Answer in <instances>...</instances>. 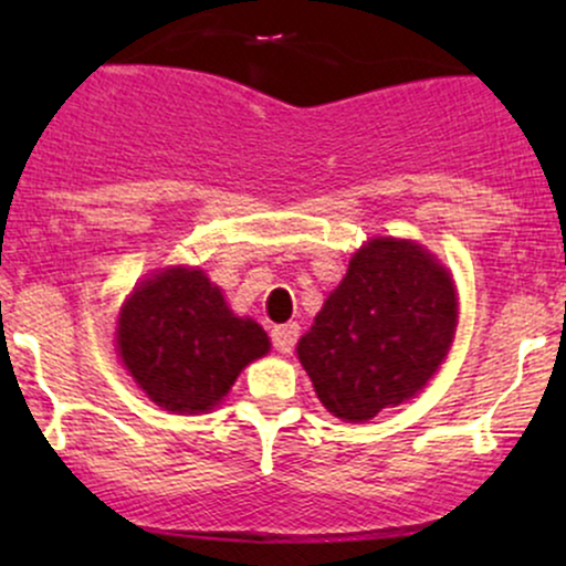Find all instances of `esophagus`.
<instances>
[{"label": "esophagus", "instance_id": "esophagus-1", "mask_svg": "<svg viewBox=\"0 0 566 566\" xmlns=\"http://www.w3.org/2000/svg\"><path fill=\"white\" fill-rule=\"evenodd\" d=\"M297 333H301V327H297L295 322L276 324V327L271 329V340H274V348L282 350V354H290V350L295 348V343H297Z\"/></svg>", "mask_w": 566, "mask_h": 566}]
</instances>
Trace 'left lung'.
<instances>
[{
    "instance_id": "8db88e82",
    "label": "left lung",
    "mask_w": 566,
    "mask_h": 566,
    "mask_svg": "<svg viewBox=\"0 0 566 566\" xmlns=\"http://www.w3.org/2000/svg\"><path fill=\"white\" fill-rule=\"evenodd\" d=\"M458 297L431 252L373 239L297 343V359L335 418L365 423L426 386L452 346Z\"/></svg>"
}]
</instances>
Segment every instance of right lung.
Segmentation results:
<instances>
[{"mask_svg": "<svg viewBox=\"0 0 566 566\" xmlns=\"http://www.w3.org/2000/svg\"><path fill=\"white\" fill-rule=\"evenodd\" d=\"M135 382L170 412H205L252 359L269 354L261 324L239 319L199 269H167L135 287L116 324Z\"/></svg>", "mask_w": 566, "mask_h": 566, "instance_id": "right-lung-1", "label": "right lung"}]
</instances>
